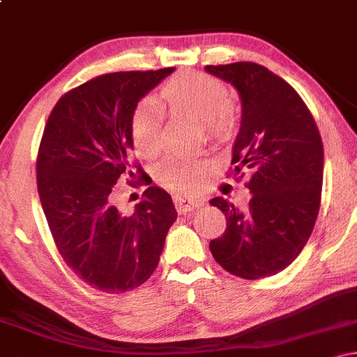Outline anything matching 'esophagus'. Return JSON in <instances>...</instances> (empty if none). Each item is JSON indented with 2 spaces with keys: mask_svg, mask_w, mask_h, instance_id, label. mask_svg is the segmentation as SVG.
Segmentation results:
<instances>
[{
  "mask_svg": "<svg viewBox=\"0 0 357 357\" xmlns=\"http://www.w3.org/2000/svg\"><path fill=\"white\" fill-rule=\"evenodd\" d=\"M174 206L178 213H188L196 210V208L203 206L202 199H196V198H190V196H174L173 198Z\"/></svg>",
  "mask_w": 357,
  "mask_h": 357,
  "instance_id": "esophagus-1",
  "label": "esophagus"
}]
</instances>
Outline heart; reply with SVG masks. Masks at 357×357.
Listing matches in <instances>:
<instances>
[{
    "label": "heart",
    "instance_id": "1",
    "mask_svg": "<svg viewBox=\"0 0 357 357\" xmlns=\"http://www.w3.org/2000/svg\"><path fill=\"white\" fill-rule=\"evenodd\" d=\"M161 102L173 112H181L202 121L208 139L228 141L238 126V107L228 99V89L216 77L204 72H183L161 89ZM165 110L154 99H144L134 109L130 137L137 154L153 159L161 153ZM155 179L171 191H191L202 183L204 162L195 158L171 155L155 166Z\"/></svg>",
    "mask_w": 357,
    "mask_h": 357
}]
</instances>
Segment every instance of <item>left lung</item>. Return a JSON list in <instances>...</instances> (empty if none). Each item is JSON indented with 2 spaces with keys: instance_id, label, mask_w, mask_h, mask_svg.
Here are the masks:
<instances>
[{
  "instance_id": "8db88e82",
  "label": "left lung",
  "mask_w": 357,
  "mask_h": 357,
  "mask_svg": "<svg viewBox=\"0 0 357 357\" xmlns=\"http://www.w3.org/2000/svg\"><path fill=\"white\" fill-rule=\"evenodd\" d=\"M241 97V127L227 176L248 181V206L223 198L227 230L211 255L231 275L257 280L289 267L314 230L322 195L324 147L312 114L292 85L253 61L206 65Z\"/></svg>"
}]
</instances>
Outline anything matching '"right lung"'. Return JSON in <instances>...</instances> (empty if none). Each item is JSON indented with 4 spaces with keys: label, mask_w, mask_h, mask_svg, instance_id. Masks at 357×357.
<instances>
[{
    "label": "right lung",
    "mask_w": 357,
    "mask_h": 357,
    "mask_svg": "<svg viewBox=\"0 0 357 357\" xmlns=\"http://www.w3.org/2000/svg\"><path fill=\"white\" fill-rule=\"evenodd\" d=\"M173 70L93 77L63 93L45 124L36 155L45 218L65 264L100 292L144 284L178 218L171 196L151 184L132 215L115 206L121 178L135 187L149 183L132 155L130 119L137 102Z\"/></svg>",
    "instance_id": "obj_1"
}]
</instances>
